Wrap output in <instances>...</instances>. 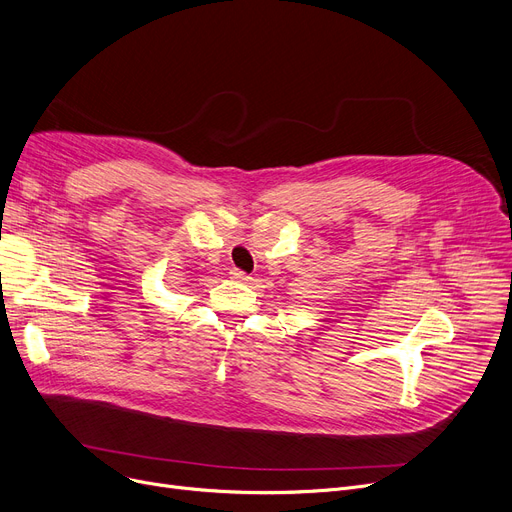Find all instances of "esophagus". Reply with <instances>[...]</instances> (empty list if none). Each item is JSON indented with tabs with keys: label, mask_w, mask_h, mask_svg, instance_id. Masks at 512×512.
Segmentation results:
<instances>
[{
	"label": "esophagus",
	"mask_w": 512,
	"mask_h": 512,
	"mask_svg": "<svg viewBox=\"0 0 512 512\" xmlns=\"http://www.w3.org/2000/svg\"><path fill=\"white\" fill-rule=\"evenodd\" d=\"M230 276H232L234 280H242V282L249 280V274H245L242 270H236V267H234V270H230Z\"/></svg>",
	"instance_id": "obj_1"
}]
</instances>
